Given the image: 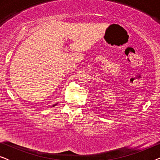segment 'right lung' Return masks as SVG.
Returning <instances> with one entry per match:
<instances>
[{"label": "right lung", "mask_w": 160, "mask_h": 160, "mask_svg": "<svg viewBox=\"0 0 160 160\" xmlns=\"http://www.w3.org/2000/svg\"><path fill=\"white\" fill-rule=\"evenodd\" d=\"M56 106V104H54V106Z\"/></svg>", "instance_id": "right-lung-1"}]
</instances>
